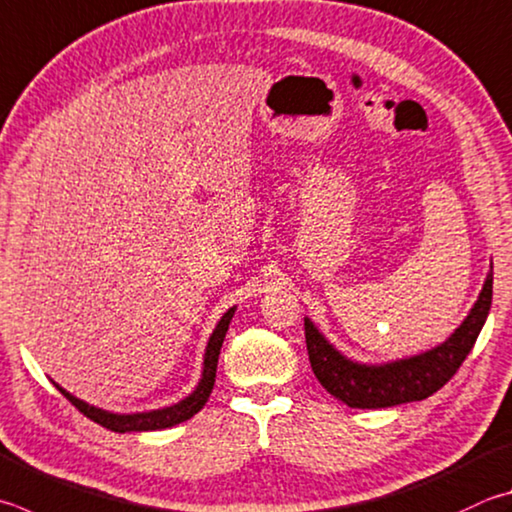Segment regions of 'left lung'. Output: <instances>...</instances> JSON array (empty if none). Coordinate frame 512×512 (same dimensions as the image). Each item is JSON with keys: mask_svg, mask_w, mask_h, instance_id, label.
I'll return each instance as SVG.
<instances>
[{"mask_svg": "<svg viewBox=\"0 0 512 512\" xmlns=\"http://www.w3.org/2000/svg\"><path fill=\"white\" fill-rule=\"evenodd\" d=\"M490 304L492 268L468 318L443 345L425 351L421 356L387 362V365H358V362L345 358L324 340L309 318H304L311 369L331 396L349 407H358V410H378V407L423 401L439 392L457 374L461 362L475 347L483 322L488 318Z\"/></svg>", "mask_w": 512, "mask_h": 512, "instance_id": "left-lung-1", "label": "left lung"}]
</instances>
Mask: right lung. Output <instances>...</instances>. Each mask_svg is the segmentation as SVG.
Masks as SVG:
<instances>
[{
  "mask_svg": "<svg viewBox=\"0 0 512 512\" xmlns=\"http://www.w3.org/2000/svg\"><path fill=\"white\" fill-rule=\"evenodd\" d=\"M232 315H235V306L224 313V318L219 320L217 329L212 331L208 347H206V358H203V374H201L197 389H194L188 398H183L181 403H176L172 407H163V410L141 412V414H111L105 410H98V407L89 405L85 401H80V398H76V396H71L67 389H62L60 385H55V387H58L60 394L64 398H69L71 405H76L82 414L91 418L94 423L107 427V430H111V432H150V430H165V427L179 425L183 421H188V418H192L203 405L208 403L212 387H215L219 351H221V345H224V338H226V331H228Z\"/></svg>",
  "mask_w": 512,
  "mask_h": 512,
  "instance_id": "1",
  "label": "right lung"
}]
</instances>
